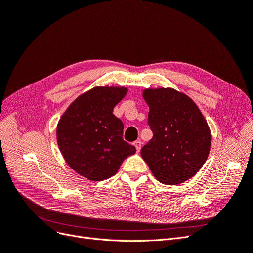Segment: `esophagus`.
Segmentation results:
<instances>
[{
  "mask_svg": "<svg viewBox=\"0 0 253 253\" xmlns=\"http://www.w3.org/2000/svg\"><path fill=\"white\" fill-rule=\"evenodd\" d=\"M141 141L140 140H136L135 142H134V145H135V148H136V150H137V152H139L140 150H141Z\"/></svg>",
  "mask_w": 253,
  "mask_h": 253,
  "instance_id": "esophagus-1",
  "label": "esophagus"
}]
</instances>
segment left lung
I'll use <instances>...</instances> for the list:
<instances>
[{"label":"left lung","mask_w":253,"mask_h":253,"mask_svg":"<svg viewBox=\"0 0 253 253\" xmlns=\"http://www.w3.org/2000/svg\"><path fill=\"white\" fill-rule=\"evenodd\" d=\"M150 111L153 138L141 156L154 177L178 185L194 176L208 158L211 133L192 99L173 88H148L142 94Z\"/></svg>","instance_id":"left-lung-1"}]
</instances>
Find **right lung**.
<instances>
[{
	"label": "right lung",
	"mask_w": 253,
	"mask_h": 253,
	"mask_svg": "<svg viewBox=\"0 0 253 253\" xmlns=\"http://www.w3.org/2000/svg\"><path fill=\"white\" fill-rule=\"evenodd\" d=\"M126 91V87L91 88L76 99L58 122L57 141L65 162L89 180L112 177L136 153L122 138L124 124L113 114Z\"/></svg>",
	"instance_id": "right-lung-1"
}]
</instances>
